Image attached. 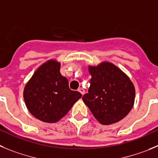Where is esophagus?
<instances>
[{
    "mask_svg": "<svg viewBox=\"0 0 158 158\" xmlns=\"http://www.w3.org/2000/svg\"><path fill=\"white\" fill-rule=\"evenodd\" d=\"M78 90H79V92H80V94L82 95H83L85 94V89H83V88H82V87L79 88V89H78Z\"/></svg>",
    "mask_w": 158,
    "mask_h": 158,
    "instance_id": "esophagus-1",
    "label": "esophagus"
}]
</instances>
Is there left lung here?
Segmentation results:
<instances>
[{
  "instance_id": "1",
  "label": "left lung",
  "mask_w": 158,
  "mask_h": 158,
  "mask_svg": "<svg viewBox=\"0 0 158 158\" xmlns=\"http://www.w3.org/2000/svg\"><path fill=\"white\" fill-rule=\"evenodd\" d=\"M90 86L82 100L102 124L120 121L133 107L135 90L131 81L109 62L89 67Z\"/></svg>"
}]
</instances>
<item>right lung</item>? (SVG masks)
Instances as JSON below:
<instances>
[{"instance_id": "1", "label": "right lung", "mask_w": 158, "mask_h": 158, "mask_svg": "<svg viewBox=\"0 0 158 158\" xmlns=\"http://www.w3.org/2000/svg\"><path fill=\"white\" fill-rule=\"evenodd\" d=\"M60 64L49 60L37 69L27 83L23 98L27 108L35 118L55 123L68 113L81 97L69 88V80L60 72Z\"/></svg>"}]
</instances>
